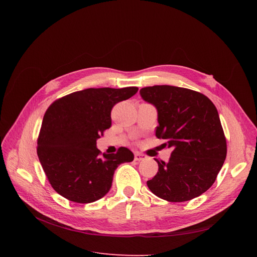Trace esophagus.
<instances>
[{"mask_svg": "<svg viewBox=\"0 0 257 257\" xmlns=\"http://www.w3.org/2000/svg\"><path fill=\"white\" fill-rule=\"evenodd\" d=\"M134 159H135V161H137V162H141V161H143V160L146 159V155L143 154V153H141V152H135Z\"/></svg>", "mask_w": 257, "mask_h": 257, "instance_id": "1", "label": "esophagus"}]
</instances>
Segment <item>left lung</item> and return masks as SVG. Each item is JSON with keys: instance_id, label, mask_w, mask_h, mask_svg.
Here are the masks:
<instances>
[{"instance_id": "8db88e82", "label": "left lung", "mask_w": 257, "mask_h": 257, "mask_svg": "<svg viewBox=\"0 0 257 257\" xmlns=\"http://www.w3.org/2000/svg\"><path fill=\"white\" fill-rule=\"evenodd\" d=\"M158 109V138L173 148L169 161L155 160L159 172L148 188L173 203L195 198L211 186L226 159V138L214 104L203 93L174 85L141 90Z\"/></svg>"}]
</instances>
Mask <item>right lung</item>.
I'll return each instance as SVG.
<instances>
[{"label":"right lung","instance_id":"add662e5","mask_svg":"<svg viewBox=\"0 0 257 257\" xmlns=\"http://www.w3.org/2000/svg\"><path fill=\"white\" fill-rule=\"evenodd\" d=\"M137 91V87L90 88L58 98L48 107L37 138V155L61 196L78 204L93 203L110 190L115 168L134 160L125 147L102 154L96 141L111 126L113 106Z\"/></svg>","mask_w":257,"mask_h":257}]
</instances>
